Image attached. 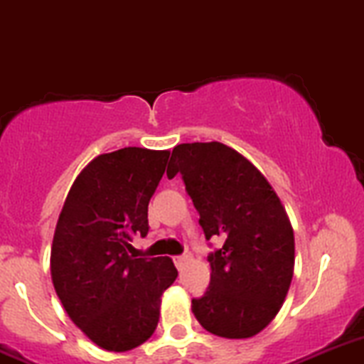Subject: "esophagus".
Masks as SVG:
<instances>
[{"label": "esophagus", "instance_id": "34e87169", "mask_svg": "<svg viewBox=\"0 0 364 364\" xmlns=\"http://www.w3.org/2000/svg\"><path fill=\"white\" fill-rule=\"evenodd\" d=\"M186 260H188V257H186V255H176L174 257L176 267H178V269H181V267L186 264Z\"/></svg>", "mask_w": 364, "mask_h": 364}]
</instances>
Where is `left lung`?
Here are the masks:
<instances>
[{"instance_id": "left-lung-1", "label": "left lung", "mask_w": 364, "mask_h": 364, "mask_svg": "<svg viewBox=\"0 0 364 364\" xmlns=\"http://www.w3.org/2000/svg\"><path fill=\"white\" fill-rule=\"evenodd\" d=\"M168 179L181 174L205 240L211 282L192 310L205 331L250 338L282 308L294 273V232L280 199L259 168L222 142L172 149Z\"/></svg>"}]
</instances>
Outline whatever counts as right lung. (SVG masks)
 Wrapping results in <instances>:
<instances>
[{
    "mask_svg": "<svg viewBox=\"0 0 364 364\" xmlns=\"http://www.w3.org/2000/svg\"><path fill=\"white\" fill-rule=\"evenodd\" d=\"M168 151L123 148L91 160L70 188L50 250L56 294L98 347L124 352L155 333L160 297L178 277L168 257L132 255Z\"/></svg>",
    "mask_w": 364,
    "mask_h": 364,
    "instance_id": "right-lung-1",
    "label": "right lung"
}]
</instances>
